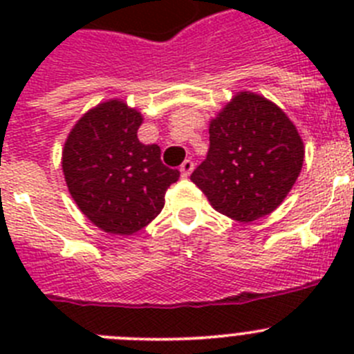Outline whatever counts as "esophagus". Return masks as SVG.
<instances>
[{
	"label": "esophagus",
	"mask_w": 354,
	"mask_h": 354,
	"mask_svg": "<svg viewBox=\"0 0 354 354\" xmlns=\"http://www.w3.org/2000/svg\"><path fill=\"white\" fill-rule=\"evenodd\" d=\"M193 168H195V162H193L192 159H186V161H184L179 168L180 175H183V177H189L193 171Z\"/></svg>",
	"instance_id": "34e87169"
}]
</instances>
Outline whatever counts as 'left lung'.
Instances as JSON below:
<instances>
[{
	"label": "left lung",
	"instance_id": "1",
	"mask_svg": "<svg viewBox=\"0 0 354 354\" xmlns=\"http://www.w3.org/2000/svg\"><path fill=\"white\" fill-rule=\"evenodd\" d=\"M209 152L192 180L209 204L250 223L282 204L305 158L298 129L280 106L241 90L209 120Z\"/></svg>",
	"mask_w": 354,
	"mask_h": 354
}]
</instances>
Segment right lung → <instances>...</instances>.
Listing matches in <instances>:
<instances>
[{"mask_svg":"<svg viewBox=\"0 0 354 354\" xmlns=\"http://www.w3.org/2000/svg\"><path fill=\"white\" fill-rule=\"evenodd\" d=\"M143 115L122 99L90 108L72 126L62 170L72 200L97 228L133 236L165 207L179 171L161 162V149L138 140Z\"/></svg>","mask_w":354,"mask_h":354,"instance_id":"1","label":"right lung"}]
</instances>
